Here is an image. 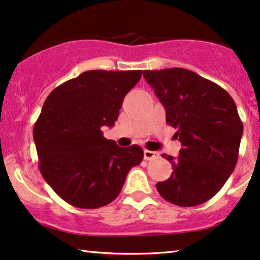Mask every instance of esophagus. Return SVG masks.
Returning <instances> with one entry per match:
<instances>
[{
  "instance_id": "1",
  "label": "esophagus",
  "mask_w": 260,
  "mask_h": 260,
  "mask_svg": "<svg viewBox=\"0 0 260 260\" xmlns=\"http://www.w3.org/2000/svg\"><path fill=\"white\" fill-rule=\"evenodd\" d=\"M155 157H158L157 152L148 151V150H145V151H144V158L146 159V160H151V159H153V158H155Z\"/></svg>"
}]
</instances>
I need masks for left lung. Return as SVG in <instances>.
Instances as JSON below:
<instances>
[{"label":"left lung","mask_w":260,"mask_h":260,"mask_svg":"<svg viewBox=\"0 0 260 260\" xmlns=\"http://www.w3.org/2000/svg\"><path fill=\"white\" fill-rule=\"evenodd\" d=\"M143 75L182 143L177 158L161 155L174 171L157 183L158 192L179 207L202 205L220 191L237 165L243 136L237 106L220 85L186 69L144 70Z\"/></svg>","instance_id":"left-lung-1"}]
</instances>
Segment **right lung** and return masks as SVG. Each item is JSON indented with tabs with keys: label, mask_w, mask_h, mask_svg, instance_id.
I'll return each instance as SVG.
<instances>
[{
	"label": "right lung",
	"mask_w": 260,
	"mask_h": 260,
	"mask_svg": "<svg viewBox=\"0 0 260 260\" xmlns=\"http://www.w3.org/2000/svg\"><path fill=\"white\" fill-rule=\"evenodd\" d=\"M141 70L85 71L53 89L33 128L39 170L60 199L83 209L119 196L128 171L144 158L138 145L120 147L103 137Z\"/></svg>",
	"instance_id": "1"
}]
</instances>
